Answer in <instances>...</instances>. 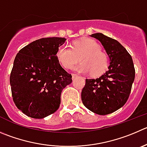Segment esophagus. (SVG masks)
I'll use <instances>...</instances> for the list:
<instances>
[{
  "label": "esophagus",
  "instance_id": "1",
  "mask_svg": "<svg viewBox=\"0 0 147 147\" xmlns=\"http://www.w3.org/2000/svg\"><path fill=\"white\" fill-rule=\"evenodd\" d=\"M71 75H72V78H73V79H74L75 77H76V76H77V75L74 74H71Z\"/></svg>",
  "mask_w": 147,
  "mask_h": 147
}]
</instances>
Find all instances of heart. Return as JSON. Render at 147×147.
<instances>
[{
  "instance_id": "obj_1",
  "label": "heart",
  "mask_w": 147,
  "mask_h": 147,
  "mask_svg": "<svg viewBox=\"0 0 147 147\" xmlns=\"http://www.w3.org/2000/svg\"><path fill=\"white\" fill-rule=\"evenodd\" d=\"M100 48L96 40L82 38L74 42L71 47L65 45L60 46L56 56L65 68H71L79 60L82 63L74 67L75 71L82 74L89 72L91 76H97L102 74L109 65L108 55Z\"/></svg>"
}]
</instances>
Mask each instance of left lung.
Listing matches in <instances>:
<instances>
[{
    "mask_svg": "<svg viewBox=\"0 0 147 147\" xmlns=\"http://www.w3.org/2000/svg\"><path fill=\"white\" fill-rule=\"evenodd\" d=\"M90 37L102 45L110 59V65L99 78L86 79L82 100L90 111L104 115L125 104L135 79V69L131 55L119 42L102 33H94Z\"/></svg>",
    "mask_w": 147,
    "mask_h": 147,
    "instance_id": "left-lung-1",
    "label": "left lung"
}]
</instances>
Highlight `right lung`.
<instances>
[{"label": "right lung", "instance_id": "obj_1", "mask_svg": "<svg viewBox=\"0 0 147 147\" xmlns=\"http://www.w3.org/2000/svg\"><path fill=\"white\" fill-rule=\"evenodd\" d=\"M65 40L55 37L35 40L15 58L10 76L12 97L17 108L30 118L40 119L55 113L63 89L72 82L56 56Z\"/></svg>", "mask_w": 147, "mask_h": 147}]
</instances>
